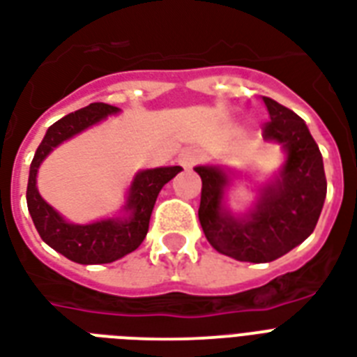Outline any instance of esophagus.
Segmentation results:
<instances>
[{"label":"esophagus","mask_w":357,"mask_h":357,"mask_svg":"<svg viewBox=\"0 0 357 357\" xmlns=\"http://www.w3.org/2000/svg\"><path fill=\"white\" fill-rule=\"evenodd\" d=\"M199 160H201V153H199L197 149H184V151L178 154V164H181L184 169H192Z\"/></svg>","instance_id":"obj_1"}]
</instances>
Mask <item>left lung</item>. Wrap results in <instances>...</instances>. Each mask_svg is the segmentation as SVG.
<instances>
[{
  "label": "left lung",
  "instance_id": "left-lung-1",
  "mask_svg": "<svg viewBox=\"0 0 357 357\" xmlns=\"http://www.w3.org/2000/svg\"><path fill=\"white\" fill-rule=\"evenodd\" d=\"M270 123L264 139L284 153L281 169L255 188L250 208L234 214L227 192L238 176L225 165L204 164L197 171L203 190L199 222L210 245L242 262H270L300 245L314 231L326 199L322 154L302 117L264 96Z\"/></svg>",
  "mask_w": 357,
  "mask_h": 357
}]
</instances>
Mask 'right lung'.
I'll return each mask as SVG.
<instances>
[{"label":"right lung","instance_id":"right-lung-1","mask_svg":"<svg viewBox=\"0 0 357 357\" xmlns=\"http://www.w3.org/2000/svg\"><path fill=\"white\" fill-rule=\"evenodd\" d=\"M117 113H121L119 107L95 102L65 115L46 130L29 167L27 208L40 238L52 250L78 264H107L137 250L147 236L149 222L160 190L182 171L181 165L137 171L130 182L126 201L117 216L102 218L91 223H73L61 216L38 193V167L61 143L73 139L74 135Z\"/></svg>","mask_w":357,"mask_h":357}]
</instances>
